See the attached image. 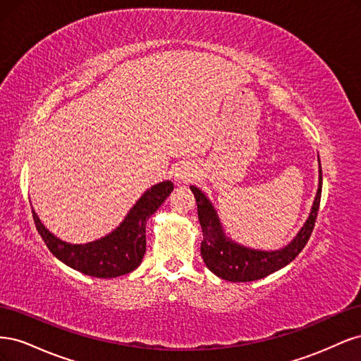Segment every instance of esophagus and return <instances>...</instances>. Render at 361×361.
Here are the masks:
<instances>
[{
	"label": "esophagus",
	"mask_w": 361,
	"mask_h": 361,
	"mask_svg": "<svg viewBox=\"0 0 361 361\" xmlns=\"http://www.w3.org/2000/svg\"><path fill=\"white\" fill-rule=\"evenodd\" d=\"M195 178H197V170L191 164H182L174 173V180L178 182V185H188Z\"/></svg>",
	"instance_id": "esophagus-1"
}]
</instances>
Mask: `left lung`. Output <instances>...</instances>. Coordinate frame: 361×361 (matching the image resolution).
<instances>
[{
	"mask_svg": "<svg viewBox=\"0 0 361 361\" xmlns=\"http://www.w3.org/2000/svg\"><path fill=\"white\" fill-rule=\"evenodd\" d=\"M319 161V158H318ZM191 191L197 202L199 221L203 232L200 253L206 267L216 277L227 281L244 283L264 279L272 272L289 265L300 255V251L307 244L314 227L316 216L321 203L322 191V170L319 161V185L316 191L309 218L305 220L300 232L292 241L279 250H256L235 243L224 232L223 224L218 218L214 204L206 197L204 192L191 185Z\"/></svg>",
	"mask_w": 361,
	"mask_h": 361,
	"instance_id": "obj_1",
	"label": "left lung"
}]
</instances>
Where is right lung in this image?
I'll return each instance as SVG.
<instances>
[{
    "mask_svg": "<svg viewBox=\"0 0 361 361\" xmlns=\"http://www.w3.org/2000/svg\"><path fill=\"white\" fill-rule=\"evenodd\" d=\"M173 191L171 180L149 188L130 207L123 221L111 233L87 244L61 241L42 224L32 209V218L51 253L63 264L97 279H114L134 271L146 253V224Z\"/></svg>",
    "mask_w": 361,
    "mask_h": 361,
    "instance_id": "obj_1",
    "label": "right lung"
}]
</instances>
